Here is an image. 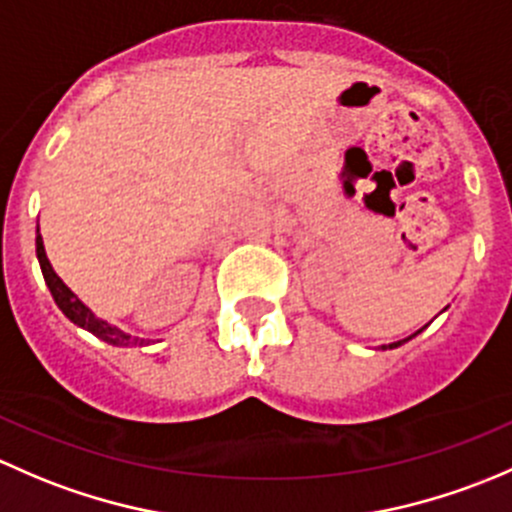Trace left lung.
I'll use <instances>...</instances> for the list:
<instances>
[{"mask_svg": "<svg viewBox=\"0 0 512 512\" xmlns=\"http://www.w3.org/2000/svg\"><path fill=\"white\" fill-rule=\"evenodd\" d=\"M389 347H397V345H389Z\"/></svg>", "mask_w": 512, "mask_h": 512, "instance_id": "left-lung-1", "label": "left lung"}]
</instances>
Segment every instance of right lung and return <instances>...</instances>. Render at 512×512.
<instances>
[{
  "label": "right lung",
  "instance_id": "1",
  "mask_svg": "<svg viewBox=\"0 0 512 512\" xmlns=\"http://www.w3.org/2000/svg\"><path fill=\"white\" fill-rule=\"evenodd\" d=\"M36 256H39V263H41V273H44V281L46 286H49L51 295H54L56 305L63 310V315H66L71 323L81 325V328H86L88 333H93L100 340H105L108 345H142L145 340H140V337H130L128 333H123V330L113 328V325H108L105 320H98L96 315L91 313V310L86 308V305L81 303V300L76 298V295L71 293V288L66 286V283L61 281L59 276H56V271L51 268L49 258H46V251H44V241H41V234L36 236Z\"/></svg>",
  "mask_w": 512,
  "mask_h": 512
}]
</instances>
